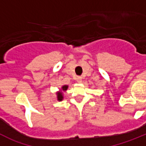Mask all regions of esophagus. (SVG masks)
Instances as JSON below:
<instances>
[{
  "mask_svg": "<svg viewBox=\"0 0 146 146\" xmlns=\"http://www.w3.org/2000/svg\"><path fill=\"white\" fill-rule=\"evenodd\" d=\"M77 81L78 82H82V77H77Z\"/></svg>",
  "mask_w": 146,
  "mask_h": 146,
  "instance_id": "obj_1",
  "label": "esophagus"
}]
</instances>
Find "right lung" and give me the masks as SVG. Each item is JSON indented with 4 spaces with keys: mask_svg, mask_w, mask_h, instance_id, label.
I'll use <instances>...</instances> for the list:
<instances>
[{
    "mask_svg": "<svg viewBox=\"0 0 146 146\" xmlns=\"http://www.w3.org/2000/svg\"><path fill=\"white\" fill-rule=\"evenodd\" d=\"M69 86L65 85V86H63L59 90L58 92H56V96H57V100L58 101L60 102L62 101L63 99H64V92H65L66 91L67 89H68Z\"/></svg>",
    "mask_w": 146,
    "mask_h": 146,
    "instance_id": "1",
    "label": "right lung"
}]
</instances>
